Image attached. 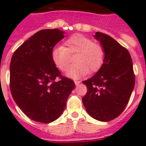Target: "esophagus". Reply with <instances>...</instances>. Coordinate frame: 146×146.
<instances>
[{
    "instance_id": "obj_1",
    "label": "esophagus",
    "mask_w": 146,
    "mask_h": 146,
    "mask_svg": "<svg viewBox=\"0 0 146 146\" xmlns=\"http://www.w3.org/2000/svg\"><path fill=\"white\" fill-rule=\"evenodd\" d=\"M74 82H75V85L76 86H79V85L81 83V82H80V81H74Z\"/></svg>"
}]
</instances>
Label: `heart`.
Wrapping results in <instances>:
<instances>
[{
    "label": "heart",
    "instance_id": "1",
    "mask_svg": "<svg viewBox=\"0 0 146 146\" xmlns=\"http://www.w3.org/2000/svg\"><path fill=\"white\" fill-rule=\"evenodd\" d=\"M64 48L57 45L51 50V60L60 70L65 72L71 64L70 56L76 54L74 62L76 63L66 73L73 79H79L89 73H94L102 66L104 59V50L100 44L94 43L90 38L81 34H76L65 42Z\"/></svg>",
    "mask_w": 146,
    "mask_h": 146
}]
</instances>
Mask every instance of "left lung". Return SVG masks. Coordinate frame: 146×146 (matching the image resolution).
I'll use <instances>...</instances> for the list:
<instances>
[{
    "mask_svg": "<svg viewBox=\"0 0 146 146\" xmlns=\"http://www.w3.org/2000/svg\"><path fill=\"white\" fill-rule=\"evenodd\" d=\"M94 38L104 50V59L97 73L82 82L87 86L82 103L92 117L107 122L124 110L135 86V76L129 51L111 36L97 33Z\"/></svg>",
    "mask_w": 146,
    "mask_h": 146,
    "instance_id": "1",
    "label": "left lung"
}]
</instances>
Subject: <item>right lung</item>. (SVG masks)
<instances>
[{
  "mask_svg": "<svg viewBox=\"0 0 146 146\" xmlns=\"http://www.w3.org/2000/svg\"><path fill=\"white\" fill-rule=\"evenodd\" d=\"M64 38L58 29H43L16 50L10 61L12 96L28 117L48 123L61 115L75 87L73 80L62 76L51 60V50ZM60 77L57 82L55 79Z\"/></svg>",
  "mask_w": 146,
  "mask_h": 146,
  "instance_id": "right-lung-1",
  "label": "right lung"
}]
</instances>
